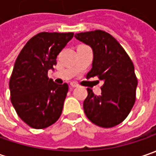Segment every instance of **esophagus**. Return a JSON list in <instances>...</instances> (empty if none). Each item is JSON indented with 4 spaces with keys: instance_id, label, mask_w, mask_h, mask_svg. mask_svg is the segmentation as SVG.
<instances>
[{
    "instance_id": "obj_1",
    "label": "esophagus",
    "mask_w": 156,
    "mask_h": 156,
    "mask_svg": "<svg viewBox=\"0 0 156 156\" xmlns=\"http://www.w3.org/2000/svg\"><path fill=\"white\" fill-rule=\"evenodd\" d=\"M70 86L72 87H78V84L77 83H75L74 81H72V82H70Z\"/></svg>"
}]
</instances>
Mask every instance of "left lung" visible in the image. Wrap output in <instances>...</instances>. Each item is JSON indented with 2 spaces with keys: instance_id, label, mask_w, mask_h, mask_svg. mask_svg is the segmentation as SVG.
Here are the masks:
<instances>
[{
  "instance_id": "8db88e82",
  "label": "left lung",
  "mask_w": 156,
  "mask_h": 156,
  "mask_svg": "<svg viewBox=\"0 0 156 156\" xmlns=\"http://www.w3.org/2000/svg\"><path fill=\"white\" fill-rule=\"evenodd\" d=\"M75 37L93 49L92 69L87 79L97 76L104 81L101 95L87 88L85 115L99 127H115L126 119L135 104L137 78L134 64L121 44L105 31L75 34Z\"/></svg>"
}]
</instances>
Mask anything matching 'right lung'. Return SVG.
I'll return each instance as SVG.
<instances>
[{
	"label": "right lung",
	"mask_w": 156,
	"mask_h": 156,
	"mask_svg": "<svg viewBox=\"0 0 156 156\" xmlns=\"http://www.w3.org/2000/svg\"><path fill=\"white\" fill-rule=\"evenodd\" d=\"M74 33L41 32L23 47L15 61L9 81L11 102L25 123L45 129L60 118L69 91L67 83L57 84L48 77L56 57Z\"/></svg>",
	"instance_id": "1"
}]
</instances>
